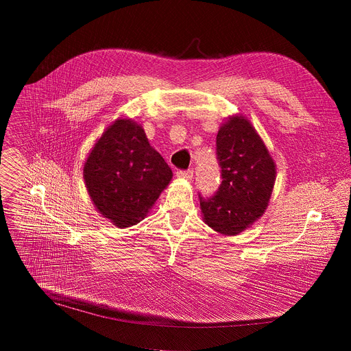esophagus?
Returning a JSON list of instances; mask_svg holds the SVG:
<instances>
[{"label":"esophagus","instance_id":"obj_1","mask_svg":"<svg viewBox=\"0 0 351 351\" xmlns=\"http://www.w3.org/2000/svg\"><path fill=\"white\" fill-rule=\"evenodd\" d=\"M176 175H178L179 178H183V179H187V180L193 179V171H191V169H187V171H178Z\"/></svg>","mask_w":351,"mask_h":351}]
</instances>
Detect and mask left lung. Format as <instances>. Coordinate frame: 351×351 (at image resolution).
<instances>
[{"instance_id": "8db88e82", "label": "left lung", "mask_w": 351, "mask_h": 351, "mask_svg": "<svg viewBox=\"0 0 351 351\" xmlns=\"http://www.w3.org/2000/svg\"><path fill=\"white\" fill-rule=\"evenodd\" d=\"M222 182L214 195L198 194L204 222L215 232L234 236L265 213L276 179L275 162L253 125L230 117L217 134Z\"/></svg>"}]
</instances>
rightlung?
I'll use <instances>...</instances> for the list:
<instances>
[{
  "label": "right lung",
  "mask_w": 351,
  "mask_h": 351,
  "mask_svg": "<svg viewBox=\"0 0 351 351\" xmlns=\"http://www.w3.org/2000/svg\"><path fill=\"white\" fill-rule=\"evenodd\" d=\"M83 178L97 211L118 228L144 219L172 179V171L149 145L144 129L117 119L97 140Z\"/></svg>",
  "instance_id": "obj_1"
}]
</instances>
